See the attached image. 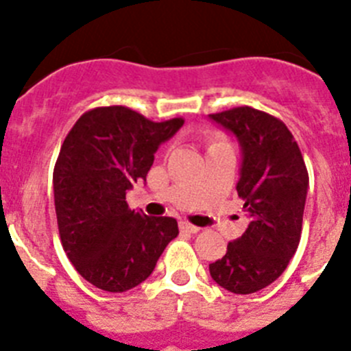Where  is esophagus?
I'll return each instance as SVG.
<instances>
[{
  "mask_svg": "<svg viewBox=\"0 0 351 351\" xmlns=\"http://www.w3.org/2000/svg\"><path fill=\"white\" fill-rule=\"evenodd\" d=\"M180 229H182L183 232H191V234H195V232H199V227L192 226V223H189V222H180Z\"/></svg>",
  "mask_w": 351,
  "mask_h": 351,
  "instance_id": "34e87169",
  "label": "esophagus"
}]
</instances>
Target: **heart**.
<instances>
[{
	"instance_id": "b5f03b06",
	"label": "heart",
	"mask_w": 351,
	"mask_h": 351,
	"mask_svg": "<svg viewBox=\"0 0 351 351\" xmlns=\"http://www.w3.org/2000/svg\"><path fill=\"white\" fill-rule=\"evenodd\" d=\"M222 143H223V141H213V143H211V147H217V145H222Z\"/></svg>"
}]
</instances>
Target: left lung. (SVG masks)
<instances>
[{"instance_id":"1","label":"left lung","mask_w":351,"mask_h":351,"mask_svg":"<svg viewBox=\"0 0 351 351\" xmlns=\"http://www.w3.org/2000/svg\"><path fill=\"white\" fill-rule=\"evenodd\" d=\"M210 119L238 138L241 176L236 185L250 223L227 245L210 274L232 293H254L282 276L301 241L309 178L298 141L280 119L238 106Z\"/></svg>"}]
</instances>
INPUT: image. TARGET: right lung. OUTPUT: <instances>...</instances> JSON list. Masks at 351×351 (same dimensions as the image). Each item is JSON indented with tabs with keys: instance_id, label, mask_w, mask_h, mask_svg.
I'll use <instances>...</instances> for the list:
<instances>
[{
	"instance_id": "right-lung-1",
	"label": "right lung",
	"mask_w": 351,
	"mask_h": 351,
	"mask_svg": "<svg viewBox=\"0 0 351 351\" xmlns=\"http://www.w3.org/2000/svg\"><path fill=\"white\" fill-rule=\"evenodd\" d=\"M182 125V117L152 122L128 106H99L68 132L53 168L59 236L75 269L97 289L140 285L178 236L175 219L131 210L125 192L147 180L159 145Z\"/></svg>"
}]
</instances>
